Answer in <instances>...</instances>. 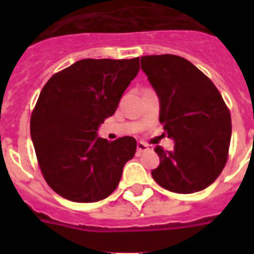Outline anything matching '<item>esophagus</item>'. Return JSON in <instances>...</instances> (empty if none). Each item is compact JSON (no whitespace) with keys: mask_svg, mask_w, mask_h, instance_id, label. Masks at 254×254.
Instances as JSON below:
<instances>
[{"mask_svg":"<svg viewBox=\"0 0 254 254\" xmlns=\"http://www.w3.org/2000/svg\"><path fill=\"white\" fill-rule=\"evenodd\" d=\"M150 149H151V146H149V145H147V143L141 142V141H139V142L137 143V150H138L139 153H143V151L150 150Z\"/></svg>","mask_w":254,"mask_h":254,"instance_id":"1","label":"esophagus"}]
</instances>
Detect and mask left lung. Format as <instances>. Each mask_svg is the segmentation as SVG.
<instances>
[{"label":"left lung","instance_id":"1","mask_svg":"<svg viewBox=\"0 0 254 254\" xmlns=\"http://www.w3.org/2000/svg\"><path fill=\"white\" fill-rule=\"evenodd\" d=\"M141 68L158 93L162 135L175 141L171 151L155 147L161 163L151 175L173 192L204 190L228 161L232 124L227 104L211 79L185 58L147 55Z\"/></svg>","mask_w":254,"mask_h":254}]
</instances>
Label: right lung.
<instances>
[{"instance_id": "1", "label": "right lung", "mask_w": 254, "mask_h": 254, "mask_svg": "<svg viewBox=\"0 0 254 254\" xmlns=\"http://www.w3.org/2000/svg\"><path fill=\"white\" fill-rule=\"evenodd\" d=\"M139 58L83 59L50 77L30 120V134L42 175L64 199L103 200L120 183L137 142L125 135L109 142L96 135L115 115L137 76Z\"/></svg>"}]
</instances>
